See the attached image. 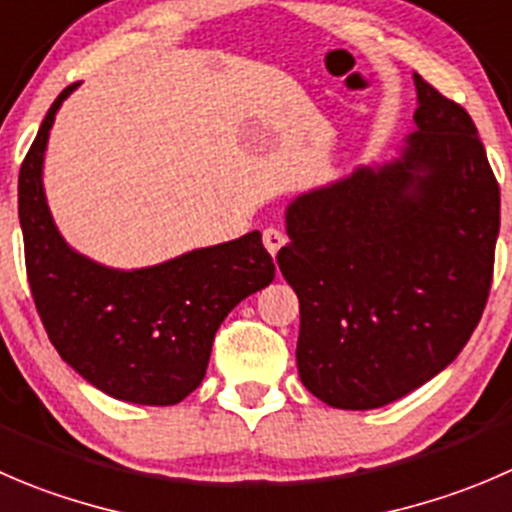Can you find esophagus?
Returning <instances> with one entry per match:
<instances>
[{
	"label": "esophagus",
	"instance_id": "obj_1",
	"mask_svg": "<svg viewBox=\"0 0 512 512\" xmlns=\"http://www.w3.org/2000/svg\"><path fill=\"white\" fill-rule=\"evenodd\" d=\"M262 245H265L267 252L275 257L277 252H280V247L285 245V232L277 230V227H265V230H262Z\"/></svg>",
	"mask_w": 512,
	"mask_h": 512
}]
</instances>
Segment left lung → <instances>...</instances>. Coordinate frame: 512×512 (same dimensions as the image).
Returning <instances> with one entry per match:
<instances>
[{"mask_svg": "<svg viewBox=\"0 0 512 512\" xmlns=\"http://www.w3.org/2000/svg\"><path fill=\"white\" fill-rule=\"evenodd\" d=\"M400 160L297 197L277 265L300 300L297 370L332 408L370 410L455 360L493 285L500 187L470 114L415 74Z\"/></svg>", "mask_w": 512, "mask_h": 512, "instance_id": "left-lung-1", "label": "left lung"}]
</instances>
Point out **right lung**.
<instances>
[{
  "mask_svg": "<svg viewBox=\"0 0 512 512\" xmlns=\"http://www.w3.org/2000/svg\"><path fill=\"white\" fill-rule=\"evenodd\" d=\"M49 107L19 170L24 265L54 350L117 400L175 405L205 377L227 312L275 277L260 232L192 250L147 270H107L69 250L49 215L42 157L59 104Z\"/></svg>",
  "mask_w": 512,
  "mask_h": 512,
  "instance_id": "add662e5",
  "label": "right lung"
}]
</instances>
